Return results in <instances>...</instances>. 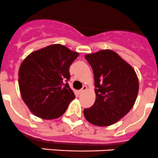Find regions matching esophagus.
I'll return each instance as SVG.
<instances>
[{
    "mask_svg": "<svg viewBox=\"0 0 158 158\" xmlns=\"http://www.w3.org/2000/svg\"><path fill=\"white\" fill-rule=\"evenodd\" d=\"M86 89H87V87L85 86V85H83L82 89H81L80 91H79V92H80V94H82V93H84L85 91L86 90Z\"/></svg>",
    "mask_w": 158,
    "mask_h": 158,
    "instance_id": "1",
    "label": "esophagus"
}]
</instances>
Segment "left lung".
<instances>
[{
    "instance_id": "1",
    "label": "left lung",
    "mask_w": 158,
    "mask_h": 158,
    "mask_svg": "<svg viewBox=\"0 0 158 158\" xmlns=\"http://www.w3.org/2000/svg\"><path fill=\"white\" fill-rule=\"evenodd\" d=\"M93 69L96 99L84 110L86 120L96 126L114 124L131 110L139 90L137 75L131 65L111 50L85 56Z\"/></svg>"
}]
</instances>
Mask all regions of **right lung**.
<instances>
[{"instance_id":"add662e5","label":"right lung","mask_w":158,"mask_h":158,"mask_svg":"<svg viewBox=\"0 0 158 158\" xmlns=\"http://www.w3.org/2000/svg\"><path fill=\"white\" fill-rule=\"evenodd\" d=\"M78 56L63 45L53 44L31 53L23 61L18 72L21 96L35 115L54 119L66 111L75 98L67 83L69 67Z\"/></svg>"}]
</instances>
